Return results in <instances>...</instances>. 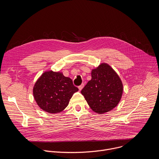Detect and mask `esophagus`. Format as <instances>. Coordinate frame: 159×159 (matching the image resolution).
<instances>
[{"label": "esophagus", "instance_id": "obj_1", "mask_svg": "<svg viewBox=\"0 0 159 159\" xmlns=\"http://www.w3.org/2000/svg\"><path fill=\"white\" fill-rule=\"evenodd\" d=\"M84 87V84H81L80 85H79V90H81L83 89Z\"/></svg>", "mask_w": 159, "mask_h": 159}]
</instances>
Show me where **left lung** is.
<instances>
[{"label":"left lung","mask_w":159,"mask_h":159,"mask_svg":"<svg viewBox=\"0 0 159 159\" xmlns=\"http://www.w3.org/2000/svg\"><path fill=\"white\" fill-rule=\"evenodd\" d=\"M91 77L81 90L90 107L98 114L114 109L120 102L123 90L118 75L108 64L103 63L93 69Z\"/></svg>","instance_id":"obj_1"}]
</instances>
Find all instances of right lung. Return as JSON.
Here are the masks:
<instances>
[{
	"instance_id": "1",
	"label": "right lung",
	"mask_w": 159,
	"mask_h": 159,
	"mask_svg": "<svg viewBox=\"0 0 159 159\" xmlns=\"http://www.w3.org/2000/svg\"><path fill=\"white\" fill-rule=\"evenodd\" d=\"M78 90L70 78L65 77L61 72L50 70L44 72L36 82L33 96L41 109L55 114L68 106Z\"/></svg>"
}]
</instances>
